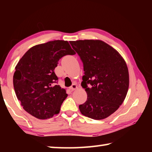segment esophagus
Wrapping results in <instances>:
<instances>
[{"label": "esophagus", "mask_w": 152, "mask_h": 152, "mask_svg": "<svg viewBox=\"0 0 152 152\" xmlns=\"http://www.w3.org/2000/svg\"><path fill=\"white\" fill-rule=\"evenodd\" d=\"M77 88V85L76 83H73L72 84V86L70 87V89L71 91H74V90H76Z\"/></svg>", "instance_id": "34e87169"}]
</instances>
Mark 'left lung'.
<instances>
[{
  "mask_svg": "<svg viewBox=\"0 0 152 152\" xmlns=\"http://www.w3.org/2000/svg\"><path fill=\"white\" fill-rule=\"evenodd\" d=\"M83 63L81 85L87 100L79 105L84 116L101 120L119 109L129 88V72L118 51L101 40L70 42Z\"/></svg>",
  "mask_w": 152,
  "mask_h": 152,
  "instance_id": "1",
  "label": "left lung"
}]
</instances>
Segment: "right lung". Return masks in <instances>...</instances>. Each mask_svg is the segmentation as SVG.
<instances>
[{
	"mask_svg": "<svg viewBox=\"0 0 152 152\" xmlns=\"http://www.w3.org/2000/svg\"><path fill=\"white\" fill-rule=\"evenodd\" d=\"M75 53L67 41L55 40L33 46L20 58L15 67L13 86L28 113L39 119L59 113L68 94L56 84L54 69L63 56Z\"/></svg>",
	"mask_w": 152,
	"mask_h": 152,
	"instance_id": "1",
	"label": "right lung"
}]
</instances>
